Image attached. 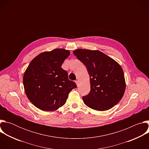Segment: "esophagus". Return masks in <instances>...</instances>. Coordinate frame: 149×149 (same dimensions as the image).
Segmentation results:
<instances>
[{
  "label": "esophagus",
  "instance_id": "1",
  "mask_svg": "<svg viewBox=\"0 0 149 149\" xmlns=\"http://www.w3.org/2000/svg\"><path fill=\"white\" fill-rule=\"evenodd\" d=\"M75 83H76V84H77V87H78V86H79V81H75Z\"/></svg>",
  "mask_w": 149,
  "mask_h": 149
}]
</instances>
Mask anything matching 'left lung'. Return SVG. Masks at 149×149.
I'll return each mask as SVG.
<instances>
[{
    "label": "left lung",
    "instance_id": "1",
    "mask_svg": "<svg viewBox=\"0 0 149 149\" xmlns=\"http://www.w3.org/2000/svg\"><path fill=\"white\" fill-rule=\"evenodd\" d=\"M73 53L86 66L90 77L91 91L82 97L85 104L97 111L113 107L125 90L124 75L119 63L98 50L78 49Z\"/></svg>",
    "mask_w": 149,
    "mask_h": 149
}]
</instances>
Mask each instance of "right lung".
<instances>
[{
	"label": "right lung",
	"instance_id": "1",
	"mask_svg": "<svg viewBox=\"0 0 149 149\" xmlns=\"http://www.w3.org/2000/svg\"><path fill=\"white\" fill-rule=\"evenodd\" d=\"M70 55L68 50L58 48L40 53L30 62L23 83L28 98L38 109L56 111L77 88L75 83L69 80L67 72L61 68Z\"/></svg>",
	"mask_w": 149,
	"mask_h": 149
}]
</instances>
